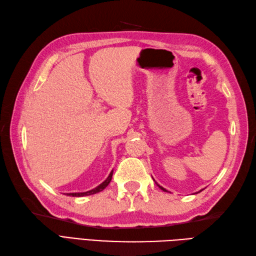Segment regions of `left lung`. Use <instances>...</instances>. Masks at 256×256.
Listing matches in <instances>:
<instances>
[{
  "mask_svg": "<svg viewBox=\"0 0 256 256\" xmlns=\"http://www.w3.org/2000/svg\"><path fill=\"white\" fill-rule=\"evenodd\" d=\"M157 186H159L160 188H162V191H164V192H168V191H167V190H166V188H162V186H159V184H157Z\"/></svg>",
  "mask_w": 256,
  "mask_h": 256,
  "instance_id": "1",
  "label": "left lung"
}]
</instances>
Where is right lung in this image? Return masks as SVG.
I'll list each match as a JSON object with an SVG mask.
<instances>
[{
    "mask_svg": "<svg viewBox=\"0 0 256 256\" xmlns=\"http://www.w3.org/2000/svg\"><path fill=\"white\" fill-rule=\"evenodd\" d=\"M112 174H114V170H112L110 172L109 176L106 178V179L99 184V186L97 188H94L92 190H90V191H87V192H82V193H66L68 196H74V198H80V196H87V195H92V194H96V193H99L101 191H104V190L108 186V184L110 183L111 179H112Z\"/></svg>",
    "mask_w": 256,
    "mask_h": 256,
    "instance_id": "1",
    "label": "right lung"
}]
</instances>
